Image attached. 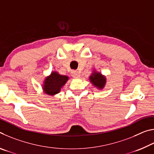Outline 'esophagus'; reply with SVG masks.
Returning a JSON list of instances; mask_svg holds the SVG:
<instances>
[{"instance_id":"obj_1","label":"esophagus","mask_w":154,"mask_h":154,"mask_svg":"<svg viewBox=\"0 0 154 154\" xmlns=\"http://www.w3.org/2000/svg\"><path fill=\"white\" fill-rule=\"evenodd\" d=\"M71 75L72 77H73L75 78H77L80 77V73L79 72L77 71H72L71 72Z\"/></svg>"}]
</instances>
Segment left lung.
Listing matches in <instances>:
<instances>
[{
	"label": "left lung",
	"mask_w": 154,
	"mask_h": 154,
	"mask_svg": "<svg viewBox=\"0 0 154 154\" xmlns=\"http://www.w3.org/2000/svg\"><path fill=\"white\" fill-rule=\"evenodd\" d=\"M89 80L91 83L98 90H103L105 88L106 82V78L101 72L93 69L92 74L90 75Z\"/></svg>",
	"instance_id": "left-lung-1"
}]
</instances>
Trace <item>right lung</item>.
<instances>
[{
	"label": "right lung",
	"mask_w": 154,
	"mask_h": 154,
	"mask_svg": "<svg viewBox=\"0 0 154 154\" xmlns=\"http://www.w3.org/2000/svg\"><path fill=\"white\" fill-rule=\"evenodd\" d=\"M69 79V76L59 74L57 71H51L50 75L45 77L42 84V90L44 94L49 96H55L60 92Z\"/></svg>",
	"instance_id": "1"
}]
</instances>
